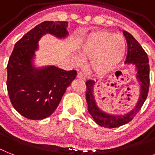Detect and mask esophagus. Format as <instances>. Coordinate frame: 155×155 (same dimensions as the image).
<instances>
[{
	"label": "esophagus",
	"mask_w": 155,
	"mask_h": 155,
	"mask_svg": "<svg viewBox=\"0 0 155 155\" xmlns=\"http://www.w3.org/2000/svg\"><path fill=\"white\" fill-rule=\"evenodd\" d=\"M76 77L78 78V79H80V80H85V77H84V75H83L82 73H78L77 74V76Z\"/></svg>",
	"instance_id": "obj_1"
}]
</instances>
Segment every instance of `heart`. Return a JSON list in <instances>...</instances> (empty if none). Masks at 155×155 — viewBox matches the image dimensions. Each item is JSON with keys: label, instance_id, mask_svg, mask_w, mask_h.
<instances>
[{"label": "heart", "instance_id": "obj_1", "mask_svg": "<svg viewBox=\"0 0 155 155\" xmlns=\"http://www.w3.org/2000/svg\"><path fill=\"white\" fill-rule=\"evenodd\" d=\"M126 51V43L122 36L107 30H99L87 36L79 49L83 58H90L88 68L97 75H105L118 65ZM75 63H80L74 57Z\"/></svg>", "mask_w": 155, "mask_h": 155}]
</instances>
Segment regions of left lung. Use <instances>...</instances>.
Instances as JSON below:
<instances>
[{
	"instance_id": "1",
	"label": "left lung",
	"mask_w": 155,
	"mask_h": 155,
	"mask_svg": "<svg viewBox=\"0 0 155 155\" xmlns=\"http://www.w3.org/2000/svg\"><path fill=\"white\" fill-rule=\"evenodd\" d=\"M128 45V53L125 63L134 65L137 70V80L140 82V97L137 104L132 110L124 115H111L100 109L97 105L96 100L93 95V87L95 85L94 80H87L86 82V101L87 104V110L99 125L104 128H116L120 125L127 124L137 115L147 99L150 87V66L149 58L142 46L133 35L124 30Z\"/></svg>"
}]
</instances>
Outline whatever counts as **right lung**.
<instances>
[{
  "mask_svg": "<svg viewBox=\"0 0 155 155\" xmlns=\"http://www.w3.org/2000/svg\"><path fill=\"white\" fill-rule=\"evenodd\" d=\"M68 21H43L15 43L7 65V90L13 108L30 120L48 117L58 107L76 71L54 66L37 69L32 61L42 36L51 34L59 38L68 35Z\"/></svg>",
  "mask_w": 155,
  "mask_h": 155,
  "instance_id": "obj_1",
  "label": "right lung"
}]
</instances>
